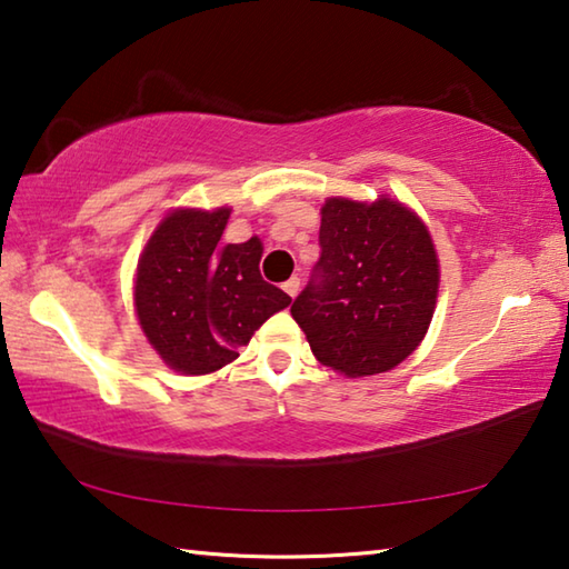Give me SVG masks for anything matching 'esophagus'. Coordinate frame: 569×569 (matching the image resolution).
Segmentation results:
<instances>
[{
	"label": "esophagus",
	"instance_id": "esophagus-1",
	"mask_svg": "<svg viewBox=\"0 0 569 569\" xmlns=\"http://www.w3.org/2000/svg\"><path fill=\"white\" fill-rule=\"evenodd\" d=\"M283 291L291 296V298H296L298 296V291H301V278L298 276H293V278H288V281L283 283Z\"/></svg>",
	"mask_w": 569,
	"mask_h": 569
}]
</instances>
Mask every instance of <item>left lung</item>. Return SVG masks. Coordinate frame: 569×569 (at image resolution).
Returning a JSON list of instances; mask_svg holds the SVG:
<instances>
[{"label":"left lung","mask_w":569,"mask_h":569,"mask_svg":"<svg viewBox=\"0 0 569 569\" xmlns=\"http://www.w3.org/2000/svg\"><path fill=\"white\" fill-rule=\"evenodd\" d=\"M321 258L291 306L316 359L343 377H373L421 343L439 293V258L421 218L399 200L329 198Z\"/></svg>","instance_id":"obj_1"}]
</instances>
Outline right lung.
Returning a JSON list of instances; mask_svg holds the SVG:
<instances>
[{"label":"right lung","instance_id":"1","mask_svg":"<svg viewBox=\"0 0 569 569\" xmlns=\"http://www.w3.org/2000/svg\"><path fill=\"white\" fill-rule=\"evenodd\" d=\"M230 208H178L150 236L134 273L142 333L170 369L200 377L238 359L291 296L258 271L263 246L220 243Z\"/></svg>","mask_w":569,"mask_h":569}]
</instances>
